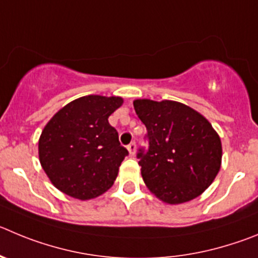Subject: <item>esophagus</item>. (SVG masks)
<instances>
[{
  "mask_svg": "<svg viewBox=\"0 0 258 258\" xmlns=\"http://www.w3.org/2000/svg\"><path fill=\"white\" fill-rule=\"evenodd\" d=\"M127 151H129V155L131 156H134V153H136L137 151V145H136V142H132L131 145H127Z\"/></svg>",
  "mask_w": 258,
  "mask_h": 258,
  "instance_id": "obj_1",
  "label": "esophagus"
}]
</instances>
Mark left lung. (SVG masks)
<instances>
[{
	"label": "left lung",
	"instance_id": "left-lung-1",
	"mask_svg": "<svg viewBox=\"0 0 258 258\" xmlns=\"http://www.w3.org/2000/svg\"><path fill=\"white\" fill-rule=\"evenodd\" d=\"M134 110L146 125L148 150L137 157L151 192L170 205L202 195L221 166L220 137L209 120L175 101L136 100Z\"/></svg>",
	"mask_w": 258,
	"mask_h": 258
}]
</instances>
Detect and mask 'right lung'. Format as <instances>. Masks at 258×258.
<instances>
[{
    "instance_id": "add662e5",
    "label": "right lung",
    "mask_w": 258,
    "mask_h": 258,
    "mask_svg": "<svg viewBox=\"0 0 258 258\" xmlns=\"http://www.w3.org/2000/svg\"><path fill=\"white\" fill-rule=\"evenodd\" d=\"M121 97L84 96L47 122L38 143L39 161L52 184L73 198H96L112 186L127 150L108 116Z\"/></svg>"
}]
</instances>
